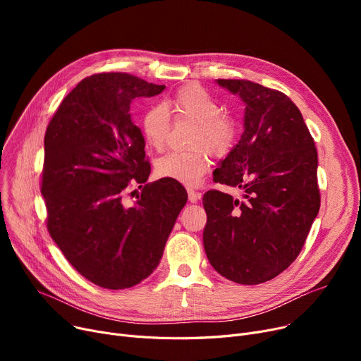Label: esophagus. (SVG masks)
<instances>
[{
	"instance_id": "obj_1",
	"label": "esophagus",
	"mask_w": 361,
	"mask_h": 361,
	"mask_svg": "<svg viewBox=\"0 0 361 361\" xmlns=\"http://www.w3.org/2000/svg\"><path fill=\"white\" fill-rule=\"evenodd\" d=\"M187 193H188V200H190L192 203H196V202L202 197V195L197 193V192H195V190H188Z\"/></svg>"
}]
</instances>
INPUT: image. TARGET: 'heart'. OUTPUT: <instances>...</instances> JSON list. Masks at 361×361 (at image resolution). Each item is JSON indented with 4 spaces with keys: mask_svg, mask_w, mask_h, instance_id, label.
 Wrapping results in <instances>:
<instances>
[{
    "mask_svg": "<svg viewBox=\"0 0 361 361\" xmlns=\"http://www.w3.org/2000/svg\"><path fill=\"white\" fill-rule=\"evenodd\" d=\"M176 118H187L197 123L192 145L204 146L214 157H222L233 146L235 128L230 118L221 116L219 104L200 86H185L164 105L149 108L142 118V130L146 143L154 149L165 146L169 133V114ZM209 169V158L204 150L168 152L157 159L155 171L161 178L174 180L184 185L195 187Z\"/></svg>",
    "mask_w": 361,
    "mask_h": 361,
    "instance_id": "b5f03b06",
    "label": "heart"
}]
</instances>
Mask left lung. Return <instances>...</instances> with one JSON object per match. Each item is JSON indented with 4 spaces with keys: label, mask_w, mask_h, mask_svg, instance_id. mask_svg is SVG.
Returning a JSON list of instances; mask_svg holds the SVG:
<instances>
[{
    "label": "left lung",
    "mask_w": 361,
    "mask_h": 361,
    "mask_svg": "<svg viewBox=\"0 0 361 361\" xmlns=\"http://www.w3.org/2000/svg\"><path fill=\"white\" fill-rule=\"evenodd\" d=\"M216 83L244 102V131L214 180L240 188L203 196V245L214 269L244 286L267 282L300 255L320 207L317 152L295 104L249 80Z\"/></svg>",
    "instance_id": "left-lung-1"
}]
</instances>
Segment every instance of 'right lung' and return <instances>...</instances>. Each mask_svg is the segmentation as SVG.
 I'll list each match as a JSON object with an SVG mask.
<instances>
[{
    "mask_svg": "<svg viewBox=\"0 0 361 361\" xmlns=\"http://www.w3.org/2000/svg\"><path fill=\"white\" fill-rule=\"evenodd\" d=\"M164 89L127 73L93 74L47 127L41 193L48 231L71 267L102 288L135 287L157 269L187 202L178 183L146 184L145 139L131 121L133 99ZM135 185L142 193L128 207L123 196Z\"/></svg>",
    "mask_w": 361,
    "mask_h": 361,
    "instance_id": "1",
    "label": "right lung"
}]
</instances>
